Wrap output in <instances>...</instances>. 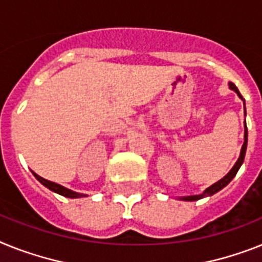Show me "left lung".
I'll use <instances>...</instances> for the list:
<instances>
[{"label":"left lung","mask_w":262,"mask_h":262,"mask_svg":"<svg viewBox=\"0 0 262 262\" xmlns=\"http://www.w3.org/2000/svg\"><path fill=\"white\" fill-rule=\"evenodd\" d=\"M229 88L232 90H234L237 94H238V97L243 100V96L239 94L238 89L236 88V85L232 82H229ZM247 145H248V129H247V125H245V132H244V144H243V148H241V153H239V157L238 160H237V162L234 164V166H233L232 169H230V172L228 173V174L224 177V179H221L220 181H217L216 184H213L212 186H209V188L205 189V192L202 193V194H199V195H186V197H181L180 200H184V201H195V200H200V199H204V197H206V195H212L214 194V193H217L219 190H221L223 188H225L228 184H229L230 181L233 180V177L237 174V172H238L239 166L243 165L244 162V158H245V151H247Z\"/></svg>","instance_id":"8db88e82"}]
</instances>
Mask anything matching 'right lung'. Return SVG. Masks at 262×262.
<instances>
[{
    "instance_id": "add662e5",
    "label": "right lung",
    "mask_w": 262,
    "mask_h": 262,
    "mask_svg": "<svg viewBox=\"0 0 262 262\" xmlns=\"http://www.w3.org/2000/svg\"><path fill=\"white\" fill-rule=\"evenodd\" d=\"M33 174H34V177H36V179L38 180V181L41 182L43 186H46L48 189H50L52 192L58 193V194L63 195V197H68V199H78V197H82V195H85V194H80V193L73 192V190H70V189L65 188V186L60 185V184H56V182L48 181V180L42 179V177H39V176L36 174V173H33Z\"/></svg>"
}]
</instances>
